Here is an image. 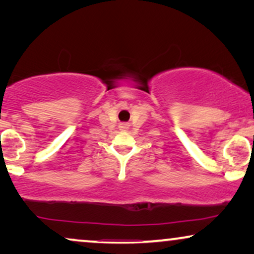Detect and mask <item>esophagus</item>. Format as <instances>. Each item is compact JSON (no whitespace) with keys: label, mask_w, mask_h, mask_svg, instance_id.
I'll list each match as a JSON object with an SVG mask.
<instances>
[{"label":"esophagus","mask_w":254,"mask_h":254,"mask_svg":"<svg viewBox=\"0 0 254 254\" xmlns=\"http://www.w3.org/2000/svg\"><path fill=\"white\" fill-rule=\"evenodd\" d=\"M120 128H121V130H126V129H128V125H121L120 126Z\"/></svg>","instance_id":"1"}]
</instances>
